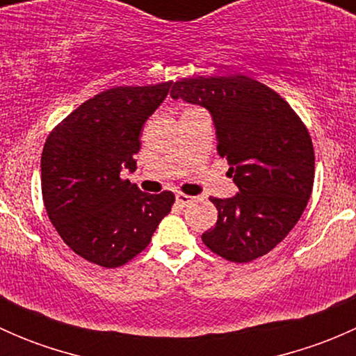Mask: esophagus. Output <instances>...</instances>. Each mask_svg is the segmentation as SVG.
Segmentation results:
<instances>
[{
  "label": "esophagus",
  "mask_w": 356,
  "mask_h": 356,
  "mask_svg": "<svg viewBox=\"0 0 356 356\" xmlns=\"http://www.w3.org/2000/svg\"><path fill=\"white\" fill-rule=\"evenodd\" d=\"M175 200H177L179 204H182V207H184V204L191 203V201L195 198H193V196H189V195H184V193H177V195H175Z\"/></svg>",
  "instance_id": "34e87169"
}]
</instances>
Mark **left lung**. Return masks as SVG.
Masks as SVG:
<instances>
[{"mask_svg": "<svg viewBox=\"0 0 356 356\" xmlns=\"http://www.w3.org/2000/svg\"><path fill=\"white\" fill-rule=\"evenodd\" d=\"M170 95L210 110L217 152L239 188L234 198H210L218 218L201 236L204 246L236 264L264 257L296 225L314 189L307 125L277 92L241 74L181 79Z\"/></svg>", "mask_w": 356, "mask_h": 356, "instance_id": "1", "label": "left lung"}]
</instances>
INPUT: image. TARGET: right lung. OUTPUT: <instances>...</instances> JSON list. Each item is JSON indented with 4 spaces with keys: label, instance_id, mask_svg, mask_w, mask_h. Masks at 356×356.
Instances as JSON below:
<instances>
[{
    "label": "right lung",
    "instance_id": "1",
    "mask_svg": "<svg viewBox=\"0 0 356 356\" xmlns=\"http://www.w3.org/2000/svg\"><path fill=\"white\" fill-rule=\"evenodd\" d=\"M170 82L117 86L82 103L49 132L41 156L46 213L63 243L91 264L120 267L152 241L172 210V191L143 193L122 168L136 170L143 124Z\"/></svg>",
    "mask_w": 356,
    "mask_h": 356
}]
</instances>
